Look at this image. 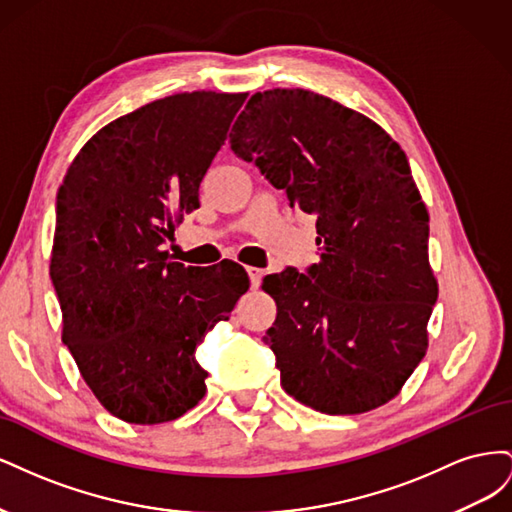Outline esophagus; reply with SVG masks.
<instances>
[{
	"label": "esophagus",
	"mask_w": 512,
	"mask_h": 512,
	"mask_svg": "<svg viewBox=\"0 0 512 512\" xmlns=\"http://www.w3.org/2000/svg\"><path fill=\"white\" fill-rule=\"evenodd\" d=\"M247 275H250V282H252V288H258L260 286V280H262V269L258 267H247Z\"/></svg>",
	"instance_id": "obj_1"
}]
</instances>
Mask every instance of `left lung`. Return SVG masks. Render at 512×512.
<instances>
[{
  "instance_id": "left-lung-1",
  "label": "left lung",
  "mask_w": 512,
  "mask_h": 512,
  "mask_svg": "<svg viewBox=\"0 0 512 512\" xmlns=\"http://www.w3.org/2000/svg\"><path fill=\"white\" fill-rule=\"evenodd\" d=\"M290 205L316 213L320 262L265 277L277 318L262 337L284 391L324 414L399 395L427 352L438 299L429 213L404 149L376 121L307 89L258 91L230 134Z\"/></svg>"
}]
</instances>
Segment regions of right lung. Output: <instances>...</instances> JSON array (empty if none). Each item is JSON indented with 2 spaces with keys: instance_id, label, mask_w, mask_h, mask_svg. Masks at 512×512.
Masks as SVG:
<instances>
[{
  "instance_id": "right-lung-1",
  "label": "right lung",
  "mask_w": 512,
  "mask_h": 512,
  "mask_svg": "<svg viewBox=\"0 0 512 512\" xmlns=\"http://www.w3.org/2000/svg\"><path fill=\"white\" fill-rule=\"evenodd\" d=\"M247 94L192 91L98 130L57 192L51 280L61 339L100 404L132 425L175 421L207 393L196 346L250 288L237 262L183 267L162 250Z\"/></svg>"
}]
</instances>
